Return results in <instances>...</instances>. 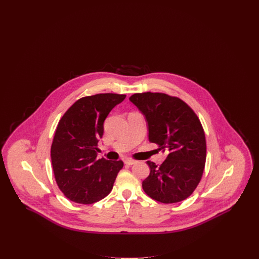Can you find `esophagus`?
<instances>
[{
	"label": "esophagus",
	"mask_w": 259,
	"mask_h": 259,
	"mask_svg": "<svg viewBox=\"0 0 259 259\" xmlns=\"http://www.w3.org/2000/svg\"><path fill=\"white\" fill-rule=\"evenodd\" d=\"M124 163H125L126 165H129V166H131V165H134V164H136V163H137V161L127 158V159H125V160H124Z\"/></svg>",
	"instance_id": "1"
}]
</instances>
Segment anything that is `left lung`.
<instances>
[{
  "label": "left lung",
  "mask_w": 259,
  "mask_h": 259,
  "mask_svg": "<svg viewBox=\"0 0 259 259\" xmlns=\"http://www.w3.org/2000/svg\"><path fill=\"white\" fill-rule=\"evenodd\" d=\"M129 100L146 117L149 142L166 153L159 167L147 162L150 172L143 182L144 191L164 204L189 197L201 181L207 152L196 113L183 100L165 93H136Z\"/></svg>",
  "instance_id": "8db88e82"
}]
</instances>
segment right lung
Segmentation results:
<instances>
[{"mask_svg": "<svg viewBox=\"0 0 259 259\" xmlns=\"http://www.w3.org/2000/svg\"><path fill=\"white\" fill-rule=\"evenodd\" d=\"M126 95L102 93L78 99L64 113L51 145L55 181L63 194L78 204H93L112 189L121 160L97 158L99 139L110 111Z\"/></svg>", "mask_w": 259, "mask_h": 259, "instance_id": "add662e5", "label": "right lung"}]
</instances>
